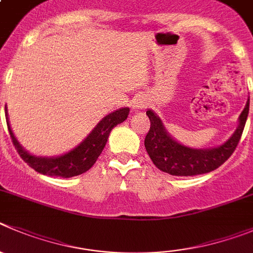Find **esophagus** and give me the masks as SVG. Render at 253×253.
Listing matches in <instances>:
<instances>
[{
  "instance_id": "obj_1",
  "label": "esophagus",
  "mask_w": 253,
  "mask_h": 253,
  "mask_svg": "<svg viewBox=\"0 0 253 253\" xmlns=\"http://www.w3.org/2000/svg\"><path fill=\"white\" fill-rule=\"evenodd\" d=\"M148 105V99L145 98V96H138L136 99H134L133 101V108L135 109V110H143L144 108H147Z\"/></svg>"
}]
</instances>
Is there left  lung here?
I'll return each instance as SVG.
<instances>
[{"label": "left lung", "instance_id": "left-lung-1", "mask_svg": "<svg viewBox=\"0 0 253 253\" xmlns=\"http://www.w3.org/2000/svg\"><path fill=\"white\" fill-rule=\"evenodd\" d=\"M249 110L250 98L238 118L240 123L237 129L223 144L214 148L196 149L185 147L173 139L167 131L163 120L154 111L148 109L147 115L150 120V129L144 140L145 149L154 166L168 174L189 177L212 172L222 166L235 152L245 129Z\"/></svg>", "mask_w": 253, "mask_h": 253}]
</instances>
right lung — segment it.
I'll list each match as a JSON object with an SVG mask.
<instances>
[{"label": "right lung", "instance_id": "obj_1", "mask_svg": "<svg viewBox=\"0 0 253 253\" xmlns=\"http://www.w3.org/2000/svg\"><path fill=\"white\" fill-rule=\"evenodd\" d=\"M4 113H6V122L11 139L21 158L41 174L70 178L83 174L94 166L108 142L111 129L128 118L129 108H120L104 117L78 147L57 157H37L25 150L11 129L7 108H4Z\"/></svg>", "mask_w": 253, "mask_h": 253}]
</instances>
